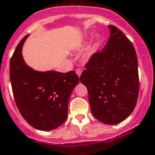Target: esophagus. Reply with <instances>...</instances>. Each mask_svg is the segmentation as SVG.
I'll return each instance as SVG.
<instances>
[{
    "instance_id": "34e87169",
    "label": "esophagus",
    "mask_w": 155,
    "mask_h": 155,
    "mask_svg": "<svg viewBox=\"0 0 155 155\" xmlns=\"http://www.w3.org/2000/svg\"><path fill=\"white\" fill-rule=\"evenodd\" d=\"M81 73H82V70L80 68H77L76 69V74H78V76L80 77L81 75Z\"/></svg>"
}]
</instances>
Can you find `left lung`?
<instances>
[{
	"label": "left lung",
	"mask_w": 155,
	"mask_h": 155,
	"mask_svg": "<svg viewBox=\"0 0 155 155\" xmlns=\"http://www.w3.org/2000/svg\"><path fill=\"white\" fill-rule=\"evenodd\" d=\"M110 36L104 50L93 54L80 81L87 88L94 117L114 125L123 122L136 105L139 91L138 59L132 42L110 25Z\"/></svg>",
	"instance_id": "1"
}]
</instances>
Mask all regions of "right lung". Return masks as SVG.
Here are the masks:
<instances>
[{"label":"right lung","mask_w":155,"mask_h":155,"mask_svg":"<svg viewBox=\"0 0 155 155\" xmlns=\"http://www.w3.org/2000/svg\"><path fill=\"white\" fill-rule=\"evenodd\" d=\"M28 36L22 39L10 59V79L14 101L30 126L39 130H52L67 119L69 98L79 78L74 71H38L29 67L22 55Z\"/></svg>","instance_id":"right-lung-1"}]
</instances>
